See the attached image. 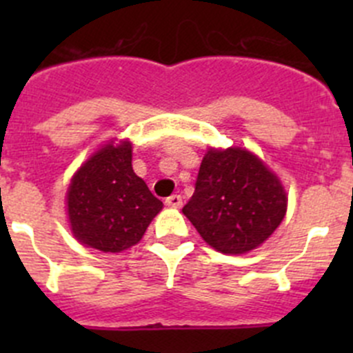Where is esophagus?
<instances>
[{
  "label": "esophagus",
  "mask_w": 353,
  "mask_h": 353,
  "mask_svg": "<svg viewBox=\"0 0 353 353\" xmlns=\"http://www.w3.org/2000/svg\"><path fill=\"white\" fill-rule=\"evenodd\" d=\"M165 205L170 206V208H179L183 205V198L179 194H172V196L165 198Z\"/></svg>",
  "instance_id": "obj_1"
}]
</instances>
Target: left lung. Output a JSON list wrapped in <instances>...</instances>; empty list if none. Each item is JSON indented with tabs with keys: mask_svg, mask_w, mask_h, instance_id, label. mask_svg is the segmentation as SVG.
<instances>
[{
	"mask_svg": "<svg viewBox=\"0 0 353 353\" xmlns=\"http://www.w3.org/2000/svg\"><path fill=\"white\" fill-rule=\"evenodd\" d=\"M183 213L213 249L244 254L282 223L287 193L276 174L245 148H210Z\"/></svg>",
	"mask_w": 353,
	"mask_h": 353,
	"instance_id": "1",
	"label": "left lung"
}]
</instances>
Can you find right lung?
Instances as JSON below:
<instances>
[{"instance_id":"1","label":"right lung","mask_w":353,"mask_h":353,"mask_svg":"<svg viewBox=\"0 0 353 353\" xmlns=\"http://www.w3.org/2000/svg\"><path fill=\"white\" fill-rule=\"evenodd\" d=\"M131 143L109 141L74 172L66 193L74 239L102 252L138 244L162 201L150 193L131 165Z\"/></svg>"}]
</instances>
